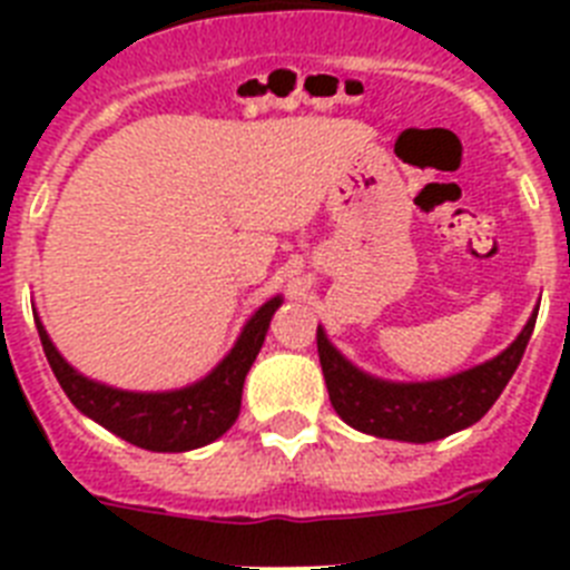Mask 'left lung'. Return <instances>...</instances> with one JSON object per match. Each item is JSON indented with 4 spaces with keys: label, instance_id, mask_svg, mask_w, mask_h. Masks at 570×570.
<instances>
[{
    "label": "left lung",
    "instance_id": "8db88e82",
    "mask_svg": "<svg viewBox=\"0 0 570 570\" xmlns=\"http://www.w3.org/2000/svg\"><path fill=\"white\" fill-rule=\"evenodd\" d=\"M537 314L500 356L434 382H385L345 360L316 328V351L331 405L356 431L400 442H434L480 422L500 400L533 334Z\"/></svg>",
    "mask_w": 570,
    "mask_h": 570
}]
</instances>
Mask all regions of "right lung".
I'll use <instances>...</instances> for the list:
<instances>
[{
  "instance_id": "obj_1",
  "label": "right lung",
  "mask_w": 570,
  "mask_h": 570,
  "mask_svg": "<svg viewBox=\"0 0 570 570\" xmlns=\"http://www.w3.org/2000/svg\"><path fill=\"white\" fill-rule=\"evenodd\" d=\"M282 305V296H274L245 322L239 340L230 347L219 365L205 380L194 382L179 391H163V394H136V391H119V387L102 385L68 365L53 342H50L45 325L37 320L39 340H42L45 356L50 371L59 380L68 400L108 428L110 434L122 436L125 442L145 451H163V454H179L194 451L208 442L219 440L239 416L242 385L259 354L265 334H268L271 316Z\"/></svg>"
}]
</instances>
